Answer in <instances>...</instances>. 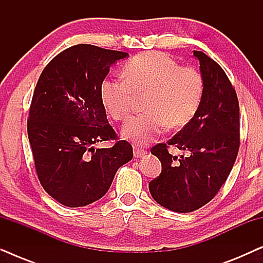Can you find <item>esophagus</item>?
Masks as SVG:
<instances>
[{
  "label": "esophagus",
  "mask_w": 263,
  "mask_h": 263,
  "mask_svg": "<svg viewBox=\"0 0 263 263\" xmlns=\"http://www.w3.org/2000/svg\"><path fill=\"white\" fill-rule=\"evenodd\" d=\"M147 154L145 149H140V148H135L134 149V157L135 158H143Z\"/></svg>",
  "instance_id": "34e87169"
}]
</instances>
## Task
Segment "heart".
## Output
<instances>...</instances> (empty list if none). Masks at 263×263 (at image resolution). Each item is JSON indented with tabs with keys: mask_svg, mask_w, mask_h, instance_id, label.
<instances>
[{
	"mask_svg": "<svg viewBox=\"0 0 263 263\" xmlns=\"http://www.w3.org/2000/svg\"><path fill=\"white\" fill-rule=\"evenodd\" d=\"M124 78H107L99 95L107 114L124 121L135 95L148 92L147 112L133 116L122 128V136L139 146L156 140L168 124L182 128L195 116L203 95V79L192 67H181L166 53L142 52L124 67Z\"/></svg>",
	"mask_w": 263,
	"mask_h": 263,
	"instance_id": "heart-1",
	"label": "heart"
}]
</instances>
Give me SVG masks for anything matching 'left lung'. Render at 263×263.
Instances as JSON below:
<instances>
[{"label": "left lung", "mask_w": 263, "mask_h": 263, "mask_svg": "<svg viewBox=\"0 0 263 263\" xmlns=\"http://www.w3.org/2000/svg\"><path fill=\"white\" fill-rule=\"evenodd\" d=\"M203 79L199 110L167 143L151 149L161 163V174L148 184L160 206L188 213L217 195L235 164L239 148V105L235 88L219 64L202 51H194ZM176 145L189 152L179 158L168 153Z\"/></svg>", "instance_id": "8db88e82"}]
</instances>
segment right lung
Returning a JSON list of instances; mask_svg holds the SVG:
<instances>
[{
	"mask_svg": "<svg viewBox=\"0 0 263 263\" xmlns=\"http://www.w3.org/2000/svg\"><path fill=\"white\" fill-rule=\"evenodd\" d=\"M127 52L91 44L68 48L50 61L35 86L27 121L39 182L67 207H82L103 197L122 165L133 159L124 140L116 139L99 88L110 67Z\"/></svg>",
	"mask_w": 263,
	"mask_h": 263,
	"instance_id": "add662e5",
	"label": "right lung"
}]
</instances>
